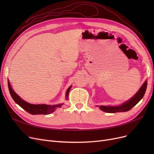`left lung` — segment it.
Masks as SVG:
<instances>
[{
  "instance_id": "obj_1",
  "label": "left lung",
  "mask_w": 154,
  "mask_h": 154,
  "mask_svg": "<svg viewBox=\"0 0 154 154\" xmlns=\"http://www.w3.org/2000/svg\"><path fill=\"white\" fill-rule=\"evenodd\" d=\"M147 87V81L146 80L144 82L141 88L136 92L131 98L128 101L124 102L122 105L118 106H104L100 105L97 106L100 107V110L105 112L107 113H116V112H127L130 110L132 108L136 105L138 102L140 101L145 94V92Z\"/></svg>"
}]
</instances>
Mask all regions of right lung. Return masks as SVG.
Masks as SVG:
<instances>
[{
  "mask_svg": "<svg viewBox=\"0 0 154 154\" xmlns=\"http://www.w3.org/2000/svg\"><path fill=\"white\" fill-rule=\"evenodd\" d=\"M8 88L9 91H10V93L11 94V96L12 97L13 100L15 101V103L18 104L22 108L27 111V112H29L32 115H36V114H50L53 113V112L55 111V110L57 108H60L62 107V105L63 104H58V105H45V104H38V105H34V104H31L28 102L24 101L22 100L21 97L18 96L17 93L14 91L11 86L10 85V82L8 81ZM71 85L70 86L66 91V100H68V96H69V93L70 90H71Z\"/></svg>",
  "mask_w": 154,
  "mask_h": 154,
  "instance_id": "right-lung-1",
  "label": "right lung"
}]
</instances>
